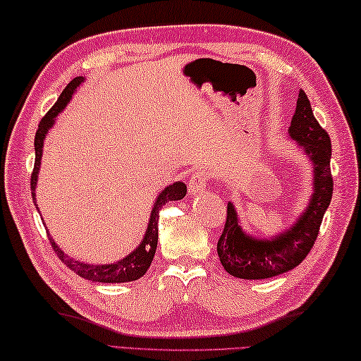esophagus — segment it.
Masks as SVG:
<instances>
[{"label":"esophagus","mask_w":361,"mask_h":361,"mask_svg":"<svg viewBox=\"0 0 361 361\" xmlns=\"http://www.w3.org/2000/svg\"><path fill=\"white\" fill-rule=\"evenodd\" d=\"M207 184H209V174L203 169H198L188 179V190H190L192 195H197L203 192Z\"/></svg>","instance_id":"34e87169"}]
</instances>
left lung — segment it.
<instances>
[{
	"instance_id": "left-lung-1",
	"label": "left lung",
	"mask_w": 361,
	"mask_h": 361,
	"mask_svg": "<svg viewBox=\"0 0 361 361\" xmlns=\"http://www.w3.org/2000/svg\"><path fill=\"white\" fill-rule=\"evenodd\" d=\"M288 133L314 163L311 203L293 228L282 233L274 241H258L244 235L238 225L235 207L231 203L226 204V220L217 243V254L224 268L239 279H268L298 267L314 247L324 214L330 206L333 197L331 141L314 117L311 103L302 90H300Z\"/></svg>"
}]
</instances>
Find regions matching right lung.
Returning <instances> with one entry per match:
<instances>
[{
  "instance_id": "add662e5",
  "label": "right lung",
  "mask_w": 361,
  "mask_h": 361,
  "mask_svg": "<svg viewBox=\"0 0 361 361\" xmlns=\"http://www.w3.org/2000/svg\"><path fill=\"white\" fill-rule=\"evenodd\" d=\"M80 82H82V78H75L69 82L65 90L61 92L59 99H56V103L50 107L46 116L41 118L39 126H37V131L35 136V152H36L35 168H33V173H31V179H30L31 195H33L35 203H36L35 187H36V180H37V169H39V164H41L44 137H46L50 126L54 125L56 114L63 111V107L66 106L69 98H71L74 88L78 87ZM185 193H187V185L182 184V182H176V184L164 188V190L160 193V197L157 198L154 209H152L150 222H149L147 231H145V236L142 239L141 245H139V247L133 252V254L125 257L123 260H120L117 263L98 264V267H94V264H85V263L75 262V260H73V258H68L65 254H63V250L59 249V245L52 241V239H50V244H52V249L55 254L59 255L60 260L65 263L69 269L74 271L75 274L84 277V279L93 281V282H106V283L136 281V279H139V277H142L145 273H147V269L152 264V260H154L157 243H158V216H160L161 206L169 203V201L182 200L185 197Z\"/></svg>"
}]
</instances>
